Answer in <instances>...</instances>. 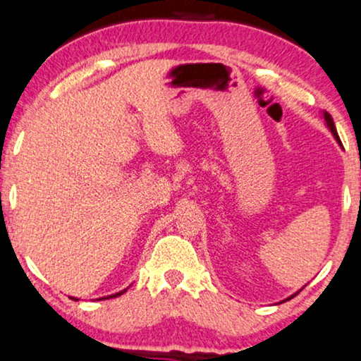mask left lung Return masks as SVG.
I'll return each mask as SVG.
<instances>
[{
	"mask_svg": "<svg viewBox=\"0 0 361 361\" xmlns=\"http://www.w3.org/2000/svg\"><path fill=\"white\" fill-rule=\"evenodd\" d=\"M323 117H324V121H326L328 128L331 129L333 136L336 137V141L340 142V145H341V141H340V136H338V133H336V128H334V123H333V117H331V114H329V112H326V111H323ZM289 299H290V298H289Z\"/></svg>",
	"mask_w": 361,
	"mask_h": 361,
	"instance_id": "8db88e82",
	"label": "left lung"
}]
</instances>
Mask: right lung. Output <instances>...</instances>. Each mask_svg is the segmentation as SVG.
Returning a JSON list of instances; mask_svg holds the SVG:
<instances>
[{"label": "right lung", "instance_id": "obj_1", "mask_svg": "<svg viewBox=\"0 0 361 361\" xmlns=\"http://www.w3.org/2000/svg\"><path fill=\"white\" fill-rule=\"evenodd\" d=\"M123 293H124V290H123ZM123 293H117V294H112V296H109V298H117V296H121V294H123ZM104 299V298H102Z\"/></svg>", "mask_w": 361, "mask_h": 361}]
</instances>
